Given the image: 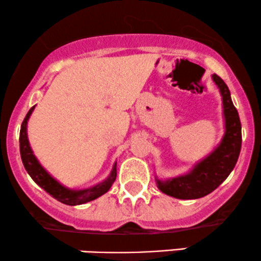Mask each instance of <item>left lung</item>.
<instances>
[{
	"label": "left lung",
	"mask_w": 261,
	"mask_h": 261,
	"mask_svg": "<svg viewBox=\"0 0 261 261\" xmlns=\"http://www.w3.org/2000/svg\"><path fill=\"white\" fill-rule=\"evenodd\" d=\"M222 97L224 134L216 148L185 174L174 178L160 179L155 182L162 193L181 200L200 199L220 187L234 168L242 146V125L238 112L233 106L230 92L217 74H212Z\"/></svg>",
	"instance_id": "8db88e82"
}]
</instances>
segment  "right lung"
I'll list each match as a JSON object with an SVG mask.
<instances>
[{
    "mask_svg": "<svg viewBox=\"0 0 261 261\" xmlns=\"http://www.w3.org/2000/svg\"><path fill=\"white\" fill-rule=\"evenodd\" d=\"M34 107L31 108L28 114L25 115L24 120L22 122L19 133V149H20V158H22L23 166L28 174L32 176L40 188H43L46 193H49L54 199L58 201L65 203V205L76 206L82 205V203L89 202L92 200L98 199V197L104 195L110 188H112L113 182L116 179V162L114 163L112 172L108 175L107 179L103 181L98 182V184L93 185V187L86 189H70L61 184L58 179L47 172L35 157L34 152L31 147V143L28 140V133H27V126H28L29 118H31Z\"/></svg>",
    "mask_w": 261,
    "mask_h": 261,
    "instance_id": "obj_1",
    "label": "right lung"
}]
</instances>
